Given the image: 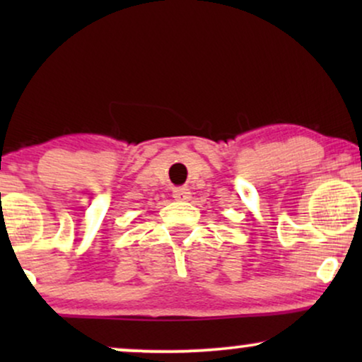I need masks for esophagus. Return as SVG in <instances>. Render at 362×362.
<instances>
[{"label": "esophagus", "instance_id": "34e87169", "mask_svg": "<svg viewBox=\"0 0 362 362\" xmlns=\"http://www.w3.org/2000/svg\"><path fill=\"white\" fill-rule=\"evenodd\" d=\"M173 197L177 201H186L191 197V192L186 186H180V187H175V189H173Z\"/></svg>", "mask_w": 362, "mask_h": 362}]
</instances>
